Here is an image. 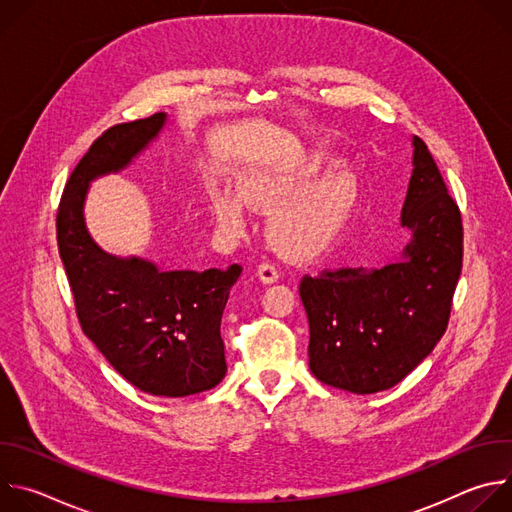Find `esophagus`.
<instances>
[{"mask_svg": "<svg viewBox=\"0 0 512 512\" xmlns=\"http://www.w3.org/2000/svg\"><path fill=\"white\" fill-rule=\"evenodd\" d=\"M257 277L263 283H275L279 279V269L273 263H261L257 269Z\"/></svg>", "mask_w": 512, "mask_h": 512, "instance_id": "34e87169", "label": "esophagus"}]
</instances>
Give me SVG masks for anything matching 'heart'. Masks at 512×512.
Returning <instances> with one entry per match:
<instances>
[{"label":"heart","instance_id":"1","mask_svg":"<svg viewBox=\"0 0 512 512\" xmlns=\"http://www.w3.org/2000/svg\"><path fill=\"white\" fill-rule=\"evenodd\" d=\"M332 166V156L312 152L291 164L255 170L241 180V192L225 188L212 196L216 223L231 235H243L251 204L273 208L269 239L277 251L296 261L318 259L340 241L360 204L356 174Z\"/></svg>","mask_w":512,"mask_h":512}]
</instances>
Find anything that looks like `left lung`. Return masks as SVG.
Segmentation results:
<instances>
[{
	"label": "left lung",
	"instance_id": "8db88e82",
	"mask_svg": "<svg viewBox=\"0 0 512 512\" xmlns=\"http://www.w3.org/2000/svg\"><path fill=\"white\" fill-rule=\"evenodd\" d=\"M413 170L401 210L411 239L381 269L306 275L300 298L310 322V371L356 395L403 381L448 328L462 273V216L427 145L413 135Z\"/></svg>",
	"mask_w": 512,
	"mask_h": 512
}]
</instances>
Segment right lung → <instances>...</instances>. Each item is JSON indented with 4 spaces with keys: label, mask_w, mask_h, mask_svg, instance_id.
<instances>
[{
    "label": "right lung",
    "mask_w": 512,
    "mask_h": 512,
    "mask_svg": "<svg viewBox=\"0 0 512 512\" xmlns=\"http://www.w3.org/2000/svg\"><path fill=\"white\" fill-rule=\"evenodd\" d=\"M166 113L107 129L72 170L56 216L58 253L83 332L133 387L160 397L208 391L227 375L221 320L243 267L164 271L103 251L85 223L93 180L127 168L162 133Z\"/></svg>",
    "instance_id": "obj_1"
}]
</instances>
